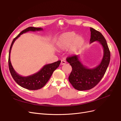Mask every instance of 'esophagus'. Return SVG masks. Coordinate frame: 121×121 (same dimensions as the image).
Returning a JSON list of instances; mask_svg holds the SVG:
<instances>
[{
    "mask_svg": "<svg viewBox=\"0 0 121 121\" xmlns=\"http://www.w3.org/2000/svg\"><path fill=\"white\" fill-rule=\"evenodd\" d=\"M65 64H66V61H65V60H61V63H60V64H61V65H65Z\"/></svg>",
    "mask_w": 121,
    "mask_h": 121,
    "instance_id": "obj_1",
    "label": "esophagus"
}]
</instances>
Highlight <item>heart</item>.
<instances>
[{
	"mask_svg": "<svg viewBox=\"0 0 121 121\" xmlns=\"http://www.w3.org/2000/svg\"><path fill=\"white\" fill-rule=\"evenodd\" d=\"M85 44V39L82 36L77 35L74 32H68L61 34L56 41V45L60 50L69 47V52L72 55L78 53Z\"/></svg>",
	"mask_w": 121,
	"mask_h": 121,
	"instance_id": "1",
	"label": "heart"
}]
</instances>
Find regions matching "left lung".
Listing matches in <instances>:
<instances>
[{
  "label": "left lung",
  "mask_w": 121,
  "mask_h": 121,
  "mask_svg": "<svg viewBox=\"0 0 121 121\" xmlns=\"http://www.w3.org/2000/svg\"><path fill=\"white\" fill-rule=\"evenodd\" d=\"M90 43L98 42L104 49V56L100 63L94 68H88L81 63L77 55L66 59L72 67L69 81L75 89L79 91L89 90L95 86L104 77L110 61V52L104 36L92 28H90Z\"/></svg>",
  "instance_id": "left-lung-1"
}]
</instances>
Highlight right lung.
Listing matches in <instances>:
<instances>
[{
	"label": "right lung",
	"mask_w": 121,
	"mask_h": 121,
	"mask_svg": "<svg viewBox=\"0 0 121 121\" xmlns=\"http://www.w3.org/2000/svg\"><path fill=\"white\" fill-rule=\"evenodd\" d=\"M42 30L43 29L42 28L30 27L26 28L24 30L22 31L15 38L13 39L10 47L9 56V67L11 75L17 84H19L20 86L28 90H38L42 88L48 81L50 77L52 75L53 72L59 67L61 61L58 60L52 64L45 65L38 72L30 76L23 77L17 74L13 68L12 65L11 64L10 60L11 49H12L14 41L22 34L29 31L35 32Z\"/></svg>",
	"instance_id": "add662e5"
}]
</instances>
